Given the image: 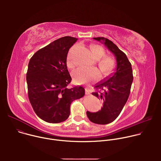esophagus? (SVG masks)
<instances>
[{"label": "esophagus", "mask_w": 161, "mask_h": 161, "mask_svg": "<svg viewBox=\"0 0 161 161\" xmlns=\"http://www.w3.org/2000/svg\"><path fill=\"white\" fill-rule=\"evenodd\" d=\"M85 94L86 95H90L91 93H90V91L88 88H86L85 89Z\"/></svg>", "instance_id": "obj_1"}]
</instances>
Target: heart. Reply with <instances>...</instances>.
<instances>
[{"instance_id": "b5f03b06", "label": "heart", "mask_w": 161, "mask_h": 161, "mask_svg": "<svg viewBox=\"0 0 161 161\" xmlns=\"http://www.w3.org/2000/svg\"><path fill=\"white\" fill-rule=\"evenodd\" d=\"M76 48L74 46L69 53L67 60L68 65L73 64L72 57ZM92 53L94 57L98 60V66L101 71L104 75H109L114 69L116 66V62L113 57L110 55H105L106 52L104 49L100 45L95 44L91 47ZM73 78L76 83L78 84L86 83L91 81L98 80L101 77V73L96 68L79 67L73 72Z\"/></svg>"}]
</instances>
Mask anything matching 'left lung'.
Masks as SVG:
<instances>
[{"instance_id":"obj_1","label":"left lung","mask_w":161,"mask_h":161,"mask_svg":"<svg viewBox=\"0 0 161 161\" xmlns=\"http://www.w3.org/2000/svg\"><path fill=\"white\" fill-rule=\"evenodd\" d=\"M94 39L99 41L103 40L106 47L116 57L117 62L115 72L97 83L95 86L96 92L92 93L103 101V108L96 113L86 112L92 122L104 125L113 122L121 113L130 94L133 74L130 62L115 44L104 37Z\"/></svg>"}]
</instances>
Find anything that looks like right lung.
I'll return each instance as SVG.
<instances>
[{
	"instance_id": "1",
	"label": "right lung",
	"mask_w": 161,
	"mask_h": 161,
	"mask_svg": "<svg viewBox=\"0 0 161 161\" xmlns=\"http://www.w3.org/2000/svg\"><path fill=\"white\" fill-rule=\"evenodd\" d=\"M78 38H59L36 52L27 73L28 96L37 115L48 123H60L69 117L71 103L85 96V88L66 86L71 81L67 56Z\"/></svg>"
}]
</instances>
